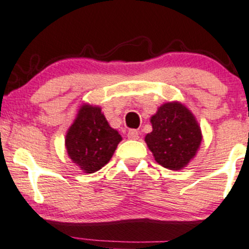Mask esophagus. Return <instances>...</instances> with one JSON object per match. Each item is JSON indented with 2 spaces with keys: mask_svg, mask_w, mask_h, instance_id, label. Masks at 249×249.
Wrapping results in <instances>:
<instances>
[{
  "mask_svg": "<svg viewBox=\"0 0 249 249\" xmlns=\"http://www.w3.org/2000/svg\"><path fill=\"white\" fill-rule=\"evenodd\" d=\"M127 135H128V139H130V140H137V139H139V131L131 129V130L128 131Z\"/></svg>",
  "mask_w": 249,
  "mask_h": 249,
  "instance_id": "1",
  "label": "esophagus"
}]
</instances>
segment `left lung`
I'll return each mask as SVG.
<instances>
[{
  "label": "left lung",
  "mask_w": 249,
  "mask_h": 249,
  "mask_svg": "<svg viewBox=\"0 0 249 249\" xmlns=\"http://www.w3.org/2000/svg\"><path fill=\"white\" fill-rule=\"evenodd\" d=\"M153 131L145 143L159 164L170 170H180L197 154L201 130L194 114L180 102H166L150 119Z\"/></svg>",
  "instance_id": "8db88e82"
}]
</instances>
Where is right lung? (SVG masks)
<instances>
[{
    "label": "right lung",
    "mask_w": 249,
    "mask_h": 249,
    "mask_svg": "<svg viewBox=\"0 0 249 249\" xmlns=\"http://www.w3.org/2000/svg\"><path fill=\"white\" fill-rule=\"evenodd\" d=\"M121 140L100 107L83 105L67 130L65 145L73 163L86 174H93L109 162Z\"/></svg>",
    "instance_id": "right-lung-1"
}]
</instances>
